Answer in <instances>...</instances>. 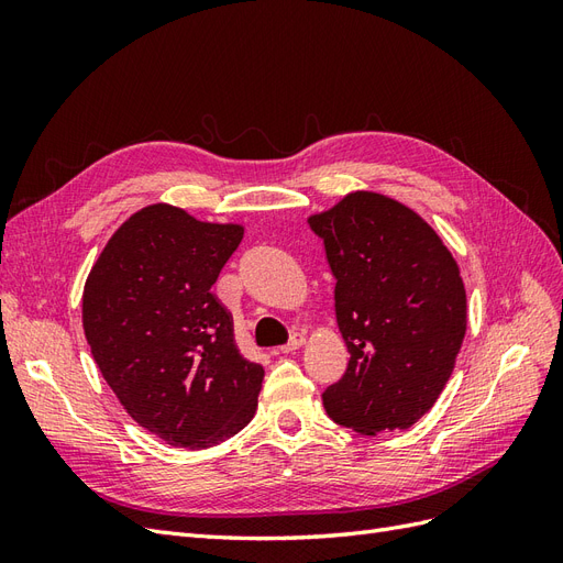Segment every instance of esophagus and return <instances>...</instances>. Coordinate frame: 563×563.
<instances>
[{
  "label": "esophagus",
  "mask_w": 563,
  "mask_h": 563,
  "mask_svg": "<svg viewBox=\"0 0 563 563\" xmlns=\"http://www.w3.org/2000/svg\"><path fill=\"white\" fill-rule=\"evenodd\" d=\"M302 343H305V338H302L300 333H294V335H291V340H288V343H286V345H282L279 350H282L284 354H291V352L300 350V347H302Z\"/></svg>",
  "instance_id": "34e87169"
}]
</instances>
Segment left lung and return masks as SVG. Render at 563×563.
<instances>
[{"mask_svg": "<svg viewBox=\"0 0 563 563\" xmlns=\"http://www.w3.org/2000/svg\"><path fill=\"white\" fill-rule=\"evenodd\" d=\"M308 223L327 249L350 352L323 408L362 434L411 428L439 399L465 338L457 263L416 211L378 192H352Z\"/></svg>", "mask_w": 563, "mask_h": 563, "instance_id": "8db88e82", "label": "left lung"}]
</instances>
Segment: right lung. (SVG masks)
<instances>
[{
  "instance_id": "add662e5",
  "label": "right lung",
  "mask_w": 563,
  "mask_h": 563,
  "mask_svg": "<svg viewBox=\"0 0 563 563\" xmlns=\"http://www.w3.org/2000/svg\"><path fill=\"white\" fill-rule=\"evenodd\" d=\"M244 236L152 203L119 228L89 272L84 335L126 413L180 449H209L251 422L265 371L234 345L211 294Z\"/></svg>"
}]
</instances>
